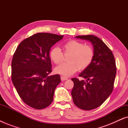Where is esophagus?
<instances>
[{
    "mask_svg": "<svg viewBox=\"0 0 128 128\" xmlns=\"http://www.w3.org/2000/svg\"><path fill=\"white\" fill-rule=\"evenodd\" d=\"M60 79L62 81H64V80H66L68 79V78H66V77H64V76H61L60 77Z\"/></svg>",
    "mask_w": 128,
    "mask_h": 128,
    "instance_id": "obj_1",
    "label": "esophagus"
}]
</instances>
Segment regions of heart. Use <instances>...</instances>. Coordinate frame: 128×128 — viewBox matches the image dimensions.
<instances>
[{"mask_svg": "<svg viewBox=\"0 0 128 128\" xmlns=\"http://www.w3.org/2000/svg\"><path fill=\"white\" fill-rule=\"evenodd\" d=\"M64 54H70L68 62L63 63L56 66L55 72L57 74L64 76H70L74 74L78 69L83 70L92 64L94 58V50L88 45H84L82 42L72 40L63 45ZM50 58L55 64L62 62L63 53L59 47H54L50 54Z\"/></svg>", "mask_w": 128, "mask_h": 128, "instance_id": "b5f03b06", "label": "heart"}]
</instances>
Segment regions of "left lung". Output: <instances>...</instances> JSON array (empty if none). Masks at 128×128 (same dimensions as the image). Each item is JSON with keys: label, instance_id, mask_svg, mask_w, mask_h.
<instances>
[{"label": "left lung", "instance_id": "1", "mask_svg": "<svg viewBox=\"0 0 128 128\" xmlns=\"http://www.w3.org/2000/svg\"><path fill=\"white\" fill-rule=\"evenodd\" d=\"M93 46L94 58L90 65L79 74L86 80L72 78L74 86L71 94L74 104L80 109L92 110L108 98L114 88L116 64L112 52L101 39L92 35L78 36Z\"/></svg>", "mask_w": 128, "mask_h": 128}]
</instances>
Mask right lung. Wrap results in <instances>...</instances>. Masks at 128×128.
I'll list each match as a JSON object with an SVG mask.
<instances>
[{
	"label": "right lung",
	"mask_w": 128,
	"mask_h": 128,
	"mask_svg": "<svg viewBox=\"0 0 128 128\" xmlns=\"http://www.w3.org/2000/svg\"><path fill=\"white\" fill-rule=\"evenodd\" d=\"M64 36L36 33L18 45L12 62V80L21 98L35 109L48 106L53 101L56 87L60 82L59 74L52 72L50 48Z\"/></svg>",
	"instance_id": "right-lung-1"
}]
</instances>
